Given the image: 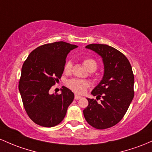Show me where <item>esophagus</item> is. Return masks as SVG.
<instances>
[{"mask_svg": "<svg viewBox=\"0 0 152 152\" xmlns=\"http://www.w3.org/2000/svg\"><path fill=\"white\" fill-rule=\"evenodd\" d=\"M81 99L80 96H78V95L75 96V100H78V99Z\"/></svg>", "mask_w": 152, "mask_h": 152, "instance_id": "1", "label": "esophagus"}]
</instances>
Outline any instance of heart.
Here are the masks:
<instances>
[{
    "mask_svg": "<svg viewBox=\"0 0 152 152\" xmlns=\"http://www.w3.org/2000/svg\"><path fill=\"white\" fill-rule=\"evenodd\" d=\"M83 64L91 72L95 71L97 69L98 66L96 60L92 58H84ZM72 61L71 60H68L65 63L64 66V70L66 73H69L72 71ZM66 86L69 89H71L72 91H74L76 94H84L88 88L89 87L90 83L88 80H85L73 78V79L69 80L66 82Z\"/></svg>",
    "mask_w": 152,
    "mask_h": 152,
    "instance_id": "obj_1",
    "label": "heart"
}]
</instances>
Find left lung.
<instances>
[{
  "instance_id": "1",
  "label": "left lung",
  "mask_w": 152,
  "mask_h": 152,
  "mask_svg": "<svg viewBox=\"0 0 152 152\" xmlns=\"http://www.w3.org/2000/svg\"><path fill=\"white\" fill-rule=\"evenodd\" d=\"M86 48L100 55L104 74L91 94L101 99H87L88 105L83 110L88 123L99 130L117 125L126 113L134 97V75L127 57L116 48L104 44H90Z\"/></svg>"
}]
</instances>
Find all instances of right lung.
<instances>
[{
  "label": "right lung",
  "mask_w": 152,
  "mask_h": 152,
  "mask_svg": "<svg viewBox=\"0 0 152 152\" xmlns=\"http://www.w3.org/2000/svg\"><path fill=\"white\" fill-rule=\"evenodd\" d=\"M77 47L64 41L44 44L24 61L19 91L27 115L37 125L50 128L64 118L74 94L64 86L61 94L50 95L49 90L62 75L67 54Z\"/></svg>",
  "instance_id": "right-lung-1"
}]
</instances>
